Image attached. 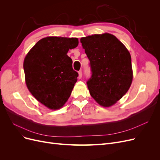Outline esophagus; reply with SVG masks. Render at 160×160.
Wrapping results in <instances>:
<instances>
[{"label": "esophagus", "mask_w": 160, "mask_h": 160, "mask_svg": "<svg viewBox=\"0 0 160 160\" xmlns=\"http://www.w3.org/2000/svg\"><path fill=\"white\" fill-rule=\"evenodd\" d=\"M82 76H83V72H82V71H79V77L81 79Z\"/></svg>", "instance_id": "1"}]
</instances>
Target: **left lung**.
Returning <instances> with one entry per match:
<instances>
[{
    "label": "left lung",
    "mask_w": 160,
    "mask_h": 160,
    "mask_svg": "<svg viewBox=\"0 0 160 160\" xmlns=\"http://www.w3.org/2000/svg\"><path fill=\"white\" fill-rule=\"evenodd\" d=\"M92 72L87 82L91 96L103 107H111L129 90L133 80L130 53L109 33L81 38Z\"/></svg>",
    "instance_id": "1"
}]
</instances>
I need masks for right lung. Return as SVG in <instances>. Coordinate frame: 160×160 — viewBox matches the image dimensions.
Segmentation results:
<instances>
[{
	"instance_id": "1",
	"label": "right lung",
	"mask_w": 160,
	"mask_h": 160,
	"mask_svg": "<svg viewBox=\"0 0 160 160\" xmlns=\"http://www.w3.org/2000/svg\"><path fill=\"white\" fill-rule=\"evenodd\" d=\"M78 44L77 38L47 37L38 41L25 58L27 88L49 109L61 108L71 94L78 73L67 53Z\"/></svg>"
}]
</instances>
